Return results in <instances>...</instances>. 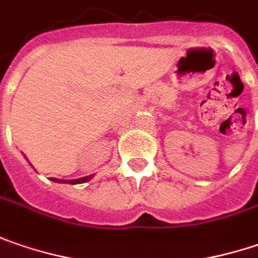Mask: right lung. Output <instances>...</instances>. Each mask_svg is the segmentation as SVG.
I'll return each mask as SVG.
<instances>
[{
  "instance_id": "1",
  "label": "right lung",
  "mask_w": 258,
  "mask_h": 258,
  "mask_svg": "<svg viewBox=\"0 0 258 258\" xmlns=\"http://www.w3.org/2000/svg\"><path fill=\"white\" fill-rule=\"evenodd\" d=\"M92 177H94V174L85 176V177H81V179H72V180H63V179L50 177V180L51 182H56V183H71V185H78V183H85V182H89Z\"/></svg>"
}]
</instances>
